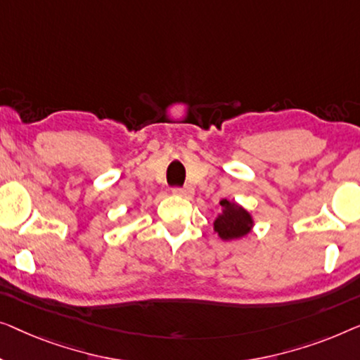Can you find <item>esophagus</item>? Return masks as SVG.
<instances>
[{"mask_svg": "<svg viewBox=\"0 0 360 360\" xmlns=\"http://www.w3.org/2000/svg\"><path fill=\"white\" fill-rule=\"evenodd\" d=\"M173 192H174L176 195L186 197V199H191V197L194 195V189H192L191 186H184V187H174Z\"/></svg>", "mask_w": 360, "mask_h": 360, "instance_id": "obj_1", "label": "esophagus"}]
</instances>
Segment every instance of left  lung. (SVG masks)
Listing matches in <instances>:
<instances>
[{"label":"left lung","mask_w":360,"mask_h":360,"mask_svg":"<svg viewBox=\"0 0 360 360\" xmlns=\"http://www.w3.org/2000/svg\"><path fill=\"white\" fill-rule=\"evenodd\" d=\"M220 205L221 214L214 221V230L221 240L230 241L246 236L255 225L250 212L229 199H221Z\"/></svg>","instance_id":"1"}]
</instances>
